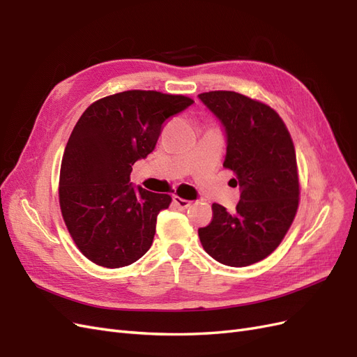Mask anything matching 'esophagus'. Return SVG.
<instances>
[{"mask_svg": "<svg viewBox=\"0 0 357 357\" xmlns=\"http://www.w3.org/2000/svg\"><path fill=\"white\" fill-rule=\"evenodd\" d=\"M172 201H174L176 207H178L180 210H186V208H189V207H190V204H192L189 199H183V198H180V197H174V198H172Z\"/></svg>", "mask_w": 357, "mask_h": 357, "instance_id": "34e87169", "label": "esophagus"}]
</instances>
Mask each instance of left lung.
<instances>
[{
    "label": "left lung",
    "mask_w": 357,
    "mask_h": 357,
    "mask_svg": "<svg viewBox=\"0 0 357 357\" xmlns=\"http://www.w3.org/2000/svg\"><path fill=\"white\" fill-rule=\"evenodd\" d=\"M226 137L223 167L240 188L235 213L213 204V220L199 240L215 261L247 266L262 261L282 243L299 201L296 155L284 122L271 107L231 91L198 95Z\"/></svg>",
    "instance_id": "obj_1"
}]
</instances>
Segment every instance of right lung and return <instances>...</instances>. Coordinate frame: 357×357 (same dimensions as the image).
Instances as JSON below:
<instances>
[{"label":"right lung","instance_id":"obj_1","mask_svg":"<svg viewBox=\"0 0 357 357\" xmlns=\"http://www.w3.org/2000/svg\"><path fill=\"white\" fill-rule=\"evenodd\" d=\"M193 101L156 91H126L89 105L63 152L59 204L79 250L105 268L131 265L153 243L171 197L131 183L132 165L152 153L167 119Z\"/></svg>","mask_w":357,"mask_h":357}]
</instances>
